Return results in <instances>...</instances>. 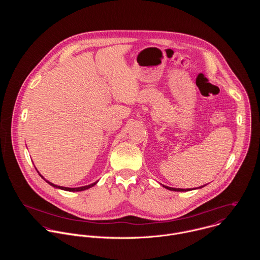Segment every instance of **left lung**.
I'll list each match as a JSON object with an SVG mask.
<instances>
[{
    "mask_svg": "<svg viewBox=\"0 0 260 260\" xmlns=\"http://www.w3.org/2000/svg\"><path fill=\"white\" fill-rule=\"evenodd\" d=\"M167 189H169V190H173V191H187V190H189L188 188L187 189H181V188H173V187H168V186H165ZM203 187V186H202Z\"/></svg>",
    "mask_w": 260,
    "mask_h": 260,
    "instance_id": "obj_1",
    "label": "left lung"
}]
</instances>
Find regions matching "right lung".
Wrapping results in <instances>:
<instances>
[{
    "label": "right lung",
    "mask_w": 260,
    "mask_h": 260,
    "mask_svg": "<svg viewBox=\"0 0 260 260\" xmlns=\"http://www.w3.org/2000/svg\"><path fill=\"white\" fill-rule=\"evenodd\" d=\"M38 172V171H37ZM39 173V172H38ZM40 175V174H39ZM43 179H44V177L42 176V175H40ZM45 180V179H44ZM46 181V180H45ZM48 184H50L51 186H53V187H56V188H59V189H62V190H67V191H82V190H85V189H88V188H90V187H92L93 185H95L96 184V182H94V183H92V184H89V185H86V186H82V187H76V188H69V187H62V186H57V185H54L53 183H51V182H49V181H46Z\"/></svg>",
    "instance_id": "obj_1"
}]
</instances>
